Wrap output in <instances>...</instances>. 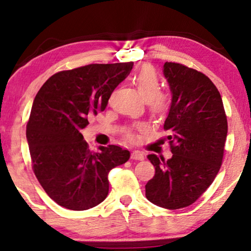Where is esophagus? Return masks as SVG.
<instances>
[{"label": "esophagus", "instance_id": "34e87169", "mask_svg": "<svg viewBox=\"0 0 251 251\" xmlns=\"http://www.w3.org/2000/svg\"><path fill=\"white\" fill-rule=\"evenodd\" d=\"M144 154L142 152H139V151H133L131 153V159L132 160H144Z\"/></svg>", "mask_w": 251, "mask_h": 251}]
</instances>
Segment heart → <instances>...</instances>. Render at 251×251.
<instances>
[{"label":"heart","mask_w":251,"mask_h":251,"mask_svg":"<svg viewBox=\"0 0 251 251\" xmlns=\"http://www.w3.org/2000/svg\"><path fill=\"white\" fill-rule=\"evenodd\" d=\"M133 82H135L143 97L149 99L153 111L162 112L163 109H166L168 98L166 95L157 92L160 88V80L152 67L144 66L133 76Z\"/></svg>","instance_id":"b5f03b06"}]
</instances>
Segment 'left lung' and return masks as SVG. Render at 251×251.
Segmentation results:
<instances>
[{"mask_svg":"<svg viewBox=\"0 0 251 251\" xmlns=\"http://www.w3.org/2000/svg\"><path fill=\"white\" fill-rule=\"evenodd\" d=\"M163 75L173 95L164 121L173 156H147L155 175L145 191L150 202L175 210L194 203L217 176L227 119L221 94L203 73L167 61Z\"/></svg>","mask_w":251,"mask_h":251,"instance_id":"left-lung-1","label":"left lung"}]
</instances>
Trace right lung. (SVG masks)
I'll return each instance as SVG.
<instances>
[{"label":"right lung","instance_id":"obj_1","mask_svg":"<svg viewBox=\"0 0 251 251\" xmlns=\"http://www.w3.org/2000/svg\"><path fill=\"white\" fill-rule=\"evenodd\" d=\"M133 63L91 64L54 74L33 101L26 137L34 174L47 194L71 210L94 208L108 194V173L126 163L128 150L90 152L81 130L107 106Z\"/></svg>","mask_w":251,"mask_h":251}]
</instances>
